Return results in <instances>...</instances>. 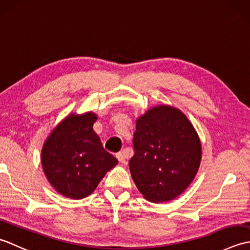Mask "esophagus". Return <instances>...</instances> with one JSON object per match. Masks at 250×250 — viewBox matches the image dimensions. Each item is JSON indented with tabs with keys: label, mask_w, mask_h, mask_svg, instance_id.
I'll return each instance as SVG.
<instances>
[{
	"label": "esophagus",
	"mask_w": 250,
	"mask_h": 250,
	"mask_svg": "<svg viewBox=\"0 0 250 250\" xmlns=\"http://www.w3.org/2000/svg\"><path fill=\"white\" fill-rule=\"evenodd\" d=\"M116 158L118 159V161L120 162V163H125V155H124V152H119V153H117L116 155Z\"/></svg>",
	"instance_id": "esophagus-1"
}]
</instances>
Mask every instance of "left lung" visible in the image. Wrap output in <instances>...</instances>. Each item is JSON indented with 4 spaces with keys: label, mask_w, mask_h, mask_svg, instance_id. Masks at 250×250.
Returning a JSON list of instances; mask_svg holds the SVG:
<instances>
[{
    "label": "left lung",
    "mask_w": 250,
    "mask_h": 250,
    "mask_svg": "<svg viewBox=\"0 0 250 250\" xmlns=\"http://www.w3.org/2000/svg\"><path fill=\"white\" fill-rule=\"evenodd\" d=\"M130 172L153 203L177 198L192 183L202 159L200 137L182 110L157 105L136 119Z\"/></svg>",
    "instance_id": "obj_1"
}]
</instances>
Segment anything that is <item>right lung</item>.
<instances>
[{
  "label": "right lung",
  "instance_id": "right-lung-1",
  "mask_svg": "<svg viewBox=\"0 0 250 250\" xmlns=\"http://www.w3.org/2000/svg\"><path fill=\"white\" fill-rule=\"evenodd\" d=\"M92 111L68 114L52 129L42 148V167L57 192L79 200L91 194L118 160L106 151L93 131Z\"/></svg>",
  "mask_w": 250,
  "mask_h": 250
}]
</instances>
